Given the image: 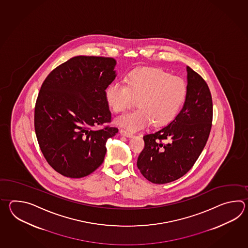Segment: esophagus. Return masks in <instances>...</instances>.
I'll return each mask as SVG.
<instances>
[{"label": "esophagus", "instance_id": "1", "mask_svg": "<svg viewBox=\"0 0 248 248\" xmlns=\"http://www.w3.org/2000/svg\"><path fill=\"white\" fill-rule=\"evenodd\" d=\"M120 134H121L122 136H124V137H133V136H134L132 133L126 131L125 129H121V130H120Z\"/></svg>", "mask_w": 248, "mask_h": 248}]
</instances>
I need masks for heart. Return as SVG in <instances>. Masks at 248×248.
<instances>
[{
  "label": "heart",
  "mask_w": 248,
  "mask_h": 248,
  "mask_svg": "<svg viewBox=\"0 0 248 248\" xmlns=\"http://www.w3.org/2000/svg\"><path fill=\"white\" fill-rule=\"evenodd\" d=\"M126 85L113 82L106 89V100L112 111L121 113L135 106V111L116 119L118 125L137 131L153 122L164 126L171 122L186 96L185 80L163 70L135 69L127 74Z\"/></svg>",
  "instance_id": "obj_1"
}]
</instances>
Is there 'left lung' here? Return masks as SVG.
<instances>
[{
  "mask_svg": "<svg viewBox=\"0 0 248 248\" xmlns=\"http://www.w3.org/2000/svg\"><path fill=\"white\" fill-rule=\"evenodd\" d=\"M185 105L168 126L143 137L144 148L137 158L141 174L153 184L179 179L200 157L210 134L213 102L206 81L187 66Z\"/></svg>",
  "mask_w": 248,
  "mask_h": 248,
  "instance_id": "left-lung-1",
  "label": "left lung"
}]
</instances>
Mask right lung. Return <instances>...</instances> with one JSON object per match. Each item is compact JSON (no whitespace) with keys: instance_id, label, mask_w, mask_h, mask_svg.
<instances>
[{"instance_id":"1","label":"right lung","mask_w":248,"mask_h":248,"mask_svg":"<svg viewBox=\"0 0 248 248\" xmlns=\"http://www.w3.org/2000/svg\"><path fill=\"white\" fill-rule=\"evenodd\" d=\"M116 60L78 56L58 65L43 81L34 109V128L47 163L58 173L81 178L103 163L111 122L106 90L116 77Z\"/></svg>"}]
</instances>
